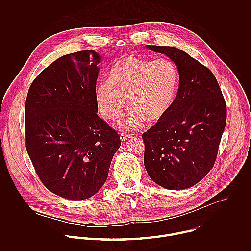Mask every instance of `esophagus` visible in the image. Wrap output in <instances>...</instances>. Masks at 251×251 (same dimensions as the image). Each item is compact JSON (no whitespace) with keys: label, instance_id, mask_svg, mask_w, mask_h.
Returning <instances> with one entry per match:
<instances>
[{"label":"esophagus","instance_id":"34e87169","mask_svg":"<svg viewBox=\"0 0 251 251\" xmlns=\"http://www.w3.org/2000/svg\"><path fill=\"white\" fill-rule=\"evenodd\" d=\"M130 138H131V135L124 134V133H123V134H120V140L123 141V142H124V141H127V140L130 139Z\"/></svg>","mask_w":251,"mask_h":251}]
</instances>
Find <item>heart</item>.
I'll list each match as a JSON object with an SVG mask.
<instances>
[{
    "label": "heart",
    "mask_w": 251,
    "mask_h": 251,
    "mask_svg": "<svg viewBox=\"0 0 251 251\" xmlns=\"http://www.w3.org/2000/svg\"><path fill=\"white\" fill-rule=\"evenodd\" d=\"M178 81L173 60L129 54L112 65L108 80L96 85V105L103 117L115 121L127 99L130 109L118 124L123 130H137L145 120L158 122L169 113L176 98Z\"/></svg>",
    "instance_id": "1"
}]
</instances>
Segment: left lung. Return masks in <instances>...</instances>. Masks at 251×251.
<instances>
[{
    "mask_svg": "<svg viewBox=\"0 0 251 251\" xmlns=\"http://www.w3.org/2000/svg\"><path fill=\"white\" fill-rule=\"evenodd\" d=\"M177 67L178 89L169 113L142 135L149 176L168 190L199 183L217 159L226 123V106L211 71L184 50L146 46Z\"/></svg>",
    "mask_w": 251,
    "mask_h": 251,
    "instance_id": "left-lung-1",
    "label": "left lung"
}]
</instances>
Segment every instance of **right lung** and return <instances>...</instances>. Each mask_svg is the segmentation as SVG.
I'll return each instance as SVG.
<instances>
[{"label":"right lung","mask_w":251,"mask_h":251,"mask_svg":"<svg viewBox=\"0 0 251 251\" xmlns=\"http://www.w3.org/2000/svg\"><path fill=\"white\" fill-rule=\"evenodd\" d=\"M102 57L63 55L31 83L25 100V146L43 184L71 201L94 196L108 176L120 137L96 113Z\"/></svg>","instance_id":"right-lung-1"}]
</instances>
